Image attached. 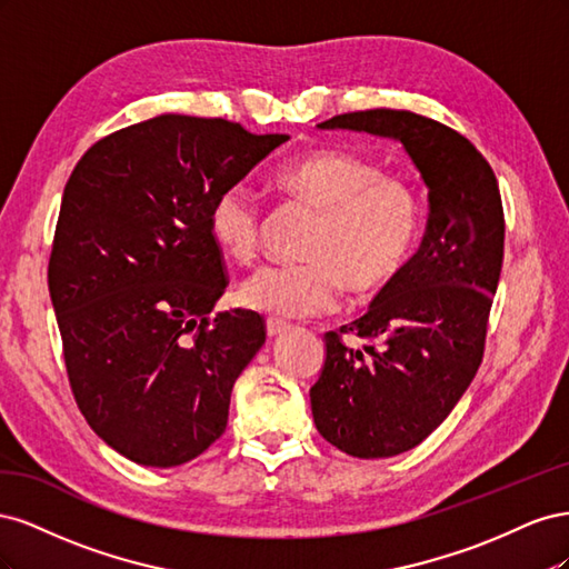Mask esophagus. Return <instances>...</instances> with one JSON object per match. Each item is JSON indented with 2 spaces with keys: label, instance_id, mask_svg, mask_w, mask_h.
<instances>
[{
  "label": "esophagus",
  "instance_id": "1",
  "mask_svg": "<svg viewBox=\"0 0 569 569\" xmlns=\"http://www.w3.org/2000/svg\"><path fill=\"white\" fill-rule=\"evenodd\" d=\"M289 327H291V325H289L287 320H280V318H268V320H266V330H268V337H278V335L287 332Z\"/></svg>",
  "mask_w": 569,
  "mask_h": 569
}]
</instances>
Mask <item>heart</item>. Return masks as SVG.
<instances>
[{
	"mask_svg": "<svg viewBox=\"0 0 569 569\" xmlns=\"http://www.w3.org/2000/svg\"><path fill=\"white\" fill-rule=\"evenodd\" d=\"M270 184L291 201L318 211L308 226L301 261L272 263L244 282L239 299L258 313L303 318L330 313L343 282L356 295L389 284L399 274L422 232L418 187L360 153L318 149L280 163ZM206 226L216 247L249 266L261 253L266 216L242 184L213 197Z\"/></svg>",
	"mask_w": 569,
	"mask_h": 569,
	"instance_id": "b5f03b06",
	"label": "heart"
}]
</instances>
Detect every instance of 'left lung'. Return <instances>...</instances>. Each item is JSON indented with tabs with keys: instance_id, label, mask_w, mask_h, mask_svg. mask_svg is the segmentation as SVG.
I'll return each mask as SVG.
<instances>
[{
	"instance_id": "left-lung-1",
	"label": "left lung",
	"mask_w": 569,
	"mask_h": 569,
	"mask_svg": "<svg viewBox=\"0 0 569 569\" xmlns=\"http://www.w3.org/2000/svg\"><path fill=\"white\" fill-rule=\"evenodd\" d=\"M399 140L429 187L418 253L385 284L370 311L325 335V366L311 387L322 439L353 458L416 449L449 418L481 366L503 263V203L475 144L412 111L370 109L320 123ZM360 336V352L342 339Z\"/></svg>"
}]
</instances>
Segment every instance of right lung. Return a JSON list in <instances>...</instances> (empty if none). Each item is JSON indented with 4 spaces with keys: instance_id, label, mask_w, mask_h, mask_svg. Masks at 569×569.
<instances>
[{
    "instance_id": "obj_1",
    "label": "right lung",
    "mask_w": 569,
    "mask_h": 569,
    "mask_svg": "<svg viewBox=\"0 0 569 569\" xmlns=\"http://www.w3.org/2000/svg\"><path fill=\"white\" fill-rule=\"evenodd\" d=\"M289 134L166 113L101 137L66 182L47 282L80 412L151 468L201 456L228 427L234 380L266 341L228 287L206 216Z\"/></svg>"
}]
</instances>
